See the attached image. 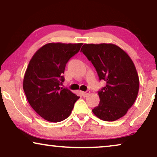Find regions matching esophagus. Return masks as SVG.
Segmentation results:
<instances>
[{
    "mask_svg": "<svg viewBox=\"0 0 157 157\" xmlns=\"http://www.w3.org/2000/svg\"><path fill=\"white\" fill-rule=\"evenodd\" d=\"M90 94V91H86V92H81V94L82 95L84 98H85V97L88 96V94Z\"/></svg>",
    "mask_w": 157,
    "mask_h": 157,
    "instance_id": "obj_1",
    "label": "esophagus"
}]
</instances>
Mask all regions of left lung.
<instances>
[{
	"label": "left lung",
	"mask_w": 157,
	"mask_h": 157,
	"mask_svg": "<svg viewBox=\"0 0 157 157\" xmlns=\"http://www.w3.org/2000/svg\"><path fill=\"white\" fill-rule=\"evenodd\" d=\"M95 67L105 87L98 91L100 103L92 112L100 120L115 121L124 116L137 97L140 80L129 56L114 44H85L81 51Z\"/></svg>",
	"instance_id": "left-lung-1"
}]
</instances>
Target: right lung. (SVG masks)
Masks as SVG:
<instances>
[{"instance_id": "add662e5", "label": "right lung", "mask_w": 157, "mask_h": 157, "mask_svg": "<svg viewBox=\"0 0 157 157\" xmlns=\"http://www.w3.org/2000/svg\"><path fill=\"white\" fill-rule=\"evenodd\" d=\"M82 43H50L41 47L30 59L23 79L28 102L37 114L51 122H61L71 114L79 97L59 85L66 64Z\"/></svg>"}]
</instances>
